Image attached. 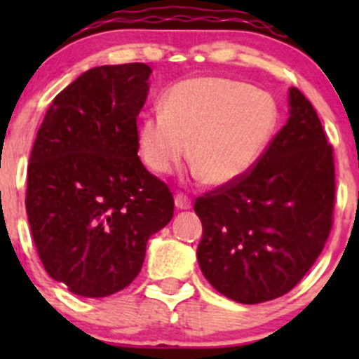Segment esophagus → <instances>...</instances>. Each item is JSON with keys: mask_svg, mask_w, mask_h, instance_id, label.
I'll use <instances>...</instances> for the list:
<instances>
[{"mask_svg": "<svg viewBox=\"0 0 359 359\" xmlns=\"http://www.w3.org/2000/svg\"><path fill=\"white\" fill-rule=\"evenodd\" d=\"M175 206L179 210H187V208H191V198L187 196V194H184V193H179V194H175Z\"/></svg>", "mask_w": 359, "mask_h": 359, "instance_id": "esophagus-1", "label": "esophagus"}]
</instances>
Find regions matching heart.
I'll return each instance as SVG.
<instances>
[{
    "label": "heart",
    "mask_w": 359,
    "mask_h": 359,
    "mask_svg": "<svg viewBox=\"0 0 359 359\" xmlns=\"http://www.w3.org/2000/svg\"><path fill=\"white\" fill-rule=\"evenodd\" d=\"M278 125L273 97L227 78L180 81L166 93L163 111L139 128L140 156L154 173H168L189 153L213 186L241 179L262 156Z\"/></svg>",
    "instance_id": "heart-1"
}]
</instances>
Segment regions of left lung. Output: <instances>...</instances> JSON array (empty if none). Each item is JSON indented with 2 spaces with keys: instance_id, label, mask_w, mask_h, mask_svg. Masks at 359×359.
<instances>
[{
  "instance_id": "1",
  "label": "left lung",
  "mask_w": 359,
  "mask_h": 359,
  "mask_svg": "<svg viewBox=\"0 0 359 359\" xmlns=\"http://www.w3.org/2000/svg\"><path fill=\"white\" fill-rule=\"evenodd\" d=\"M334 205V147L313 104L290 88V118L252 170L194 201L203 276L241 304L285 295L323 252Z\"/></svg>"
}]
</instances>
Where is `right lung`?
<instances>
[{"label":"right lung","mask_w":359,"mask_h":359,"mask_svg":"<svg viewBox=\"0 0 359 359\" xmlns=\"http://www.w3.org/2000/svg\"><path fill=\"white\" fill-rule=\"evenodd\" d=\"M149 74L142 62L83 72L53 99L36 133L29 226L46 273L76 295L128 287L151 234L173 217L168 186L137 154Z\"/></svg>","instance_id":"obj_1"}]
</instances>
